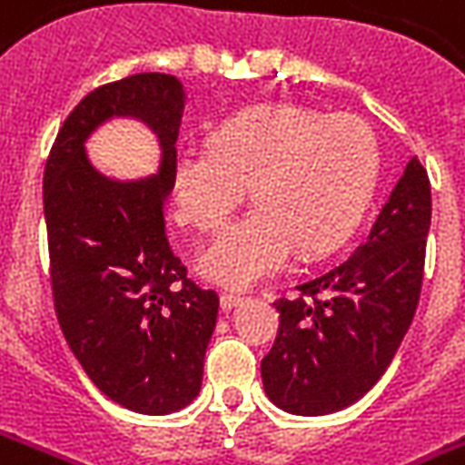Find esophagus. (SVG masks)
Wrapping results in <instances>:
<instances>
[{"label":"esophagus","mask_w":465,"mask_h":465,"mask_svg":"<svg viewBox=\"0 0 465 465\" xmlns=\"http://www.w3.org/2000/svg\"><path fill=\"white\" fill-rule=\"evenodd\" d=\"M243 297L242 294H236V292H223L222 294V307L223 310H232L236 304H242Z\"/></svg>","instance_id":"esophagus-1"}]
</instances>
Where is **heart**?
<instances>
[{
	"label": "heart",
	"instance_id": "b5f03b06",
	"mask_svg": "<svg viewBox=\"0 0 465 465\" xmlns=\"http://www.w3.org/2000/svg\"><path fill=\"white\" fill-rule=\"evenodd\" d=\"M380 155L365 120L350 113L269 103L236 113L211 145H181L171 186L176 219L219 232L243 201L256 211L201 252V274L252 287L282 272L300 249L322 256L352 236L375 196Z\"/></svg>",
	"mask_w": 465,
	"mask_h": 465
}]
</instances>
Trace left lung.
Masks as SVG:
<instances>
[{
  "instance_id": "left-lung-1",
  "label": "left lung",
  "mask_w": 465,
  "mask_h": 465,
  "mask_svg": "<svg viewBox=\"0 0 465 465\" xmlns=\"http://www.w3.org/2000/svg\"><path fill=\"white\" fill-rule=\"evenodd\" d=\"M430 181L411 158L365 242L345 262L274 302L279 332L262 360L269 401L294 415H327L382 378L420 300Z\"/></svg>"
}]
</instances>
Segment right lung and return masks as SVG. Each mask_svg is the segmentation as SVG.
<instances>
[{
    "label": "right lung",
    "instance_id": "1",
    "mask_svg": "<svg viewBox=\"0 0 465 465\" xmlns=\"http://www.w3.org/2000/svg\"><path fill=\"white\" fill-rule=\"evenodd\" d=\"M183 87L141 73L95 87L67 115L45 163L42 201L54 314L100 391L128 411L168 415L201 391L219 294L191 282L165 236ZM113 114L148 122L162 141V171L118 184L100 177L84 138Z\"/></svg>",
    "mask_w": 465,
    "mask_h": 465
}]
</instances>
